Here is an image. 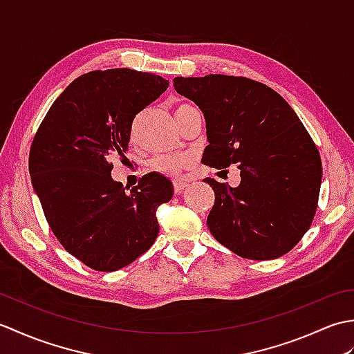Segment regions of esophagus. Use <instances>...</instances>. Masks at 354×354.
<instances>
[{"instance_id": "34e87169", "label": "esophagus", "mask_w": 354, "mask_h": 354, "mask_svg": "<svg viewBox=\"0 0 354 354\" xmlns=\"http://www.w3.org/2000/svg\"><path fill=\"white\" fill-rule=\"evenodd\" d=\"M187 187H189V183L173 181V190H175V193H181L184 189H187Z\"/></svg>"}]
</instances>
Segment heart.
Wrapping results in <instances>:
<instances>
[{"label":"heart","mask_w":354,"mask_h":354,"mask_svg":"<svg viewBox=\"0 0 354 354\" xmlns=\"http://www.w3.org/2000/svg\"><path fill=\"white\" fill-rule=\"evenodd\" d=\"M190 106L192 104L189 103H179L175 108V117L179 114V112ZM187 161H189V156L184 153H162L152 158V161H150V167L158 173H162V175H176V173H179L185 167Z\"/></svg>","instance_id":"obj_1"}]
</instances>
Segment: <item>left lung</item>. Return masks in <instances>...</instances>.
<instances>
[{
  "label": "left lung",
  "mask_w": 354,
  "mask_h": 354,
  "mask_svg": "<svg viewBox=\"0 0 354 354\" xmlns=\"http://www.w3.org/2000/svg\"><path fill=\"white\" fill-rule=\"evenodd\" d=\"M173 86L205 117L202 164L240 170L236 189L204 179L216 196L207 219L214 239L243 259L289 252L310 228L322 178L317 145L295 111L272 88L242 76L175 77Z\"/></svg>",
  "instance_id": "8db88e82"
}]
</instances>
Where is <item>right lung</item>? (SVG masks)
I'll return each mask as SVG.
<instances>
[{
  "instance_id": "1",
  "label": "right lung",
  "mask_w": 354,
  "mask_h": 354,
  "mask_svg": "<svg viewBox=\"0 0 354 354\" xmlns=\"http://www.w3.org/2000/svg\"><path fill=\"white\" fill-rule=\"evenodd\" d=\"M169 82L129 68L82 74L51 104L30 147L28 171L45 219L88 268L112 272L156 240V209L173 185L150 171L127 192L111 178V156L129 146L132 122Z\"/></svg>"
}]
</instances>
